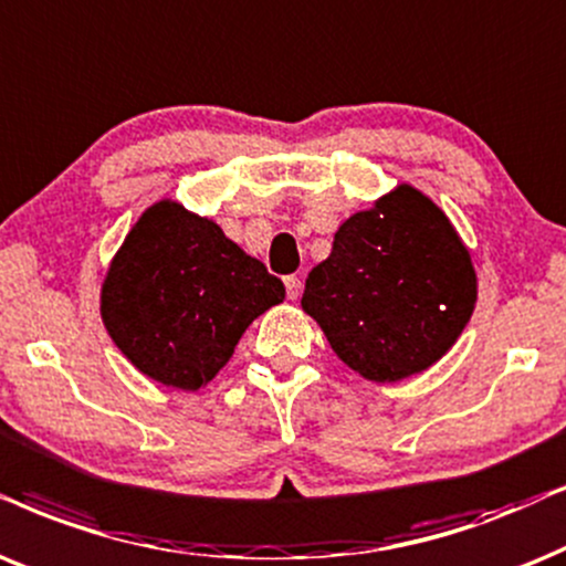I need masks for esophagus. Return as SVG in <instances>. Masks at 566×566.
I'll use <instances>...</instances> for the list:
<instances>
[{"instance_id": "esophagus-1", "label": "esophagus", "mask_w": 566, "mask_h": 566, "mask_svg": "<svg viewBox=\"0 0 566 566\" xmlns=\"http://www.w3.org/2000/svg\"><path fill=\"white\" fill-rule=\"evenodd\" d=\"M285 293H289V298H296L298 296V291H301V281L296 275H289L285 277Z\"/></svg>"}]
</instances>
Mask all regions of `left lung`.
I'll return each mask as SVG.
<instances>
[{
	"mask_svg": "<svg viewBox=\"0 0 566 566\" xmlns=\"http://www.w3.org/2000/svg\"><path fill=\"white\" fill-rule=\"evenodd\" d=\"M479 298L471 252L427 195L398 185L343 220L306 277L301 306L337 358L369 381L427 371L454 346Z\"/></svg>",
	"mask_w": 566,
	"mask_h": 566,
	"instance_id": "left-lung-1",
	"label": "left lung"
}]
</instances>
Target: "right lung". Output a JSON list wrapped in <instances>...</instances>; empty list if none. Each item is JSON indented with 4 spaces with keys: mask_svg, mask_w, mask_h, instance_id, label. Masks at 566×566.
<instances>
[{
    "mask_svg": "<svg viewBox=\"0 0 566 566\" xmlns=\"http://www.w3.org/2000/svg\"><path fill=\"white\" fill-rule=\"evenodd\" d=\"M285 289L216 220L150 205L124 237L101 285V319L153 381L197 392L229 364L239 337Z\"/></svg>",
    "mask_w": 566,
    "mask_h": 566,
    "instance_id": "add662e5",
    "label": "right lung"
}]
</instances>
